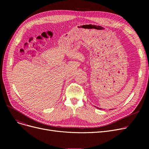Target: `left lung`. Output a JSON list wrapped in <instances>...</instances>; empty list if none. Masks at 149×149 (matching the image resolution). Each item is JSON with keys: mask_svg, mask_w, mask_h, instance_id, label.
I'll return each mask as SVG.
<instances>
[{"mask_svg": "<svg viewBox=\"0 0 149 149\" xmlns=\"http://www.w3.org/2000/svg\"><path fill=\"white\" fill-rule=\"evenodd\" d=\"M98 109H101V108H100H100H98Z\"/></svg>", "mask_w": 149, "mask_h": 149, "instance_id": "obj_1", "label": "left lung"}]
</instances>
